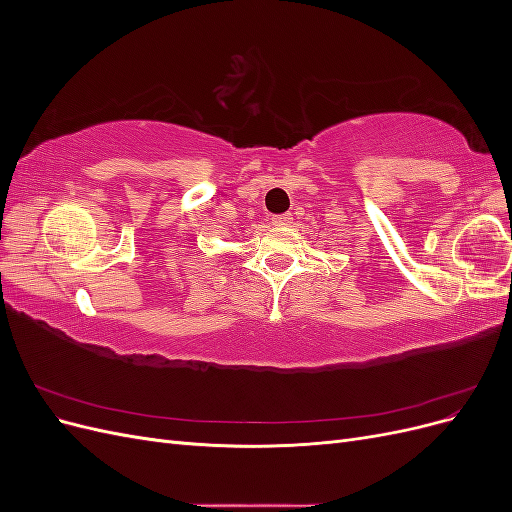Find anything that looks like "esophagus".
<instances>
[{
	"label": "esophagus",
	"instance_id": "esophagus-1",
	"mask_svg": "<svg viewBox=\"0 0 512 512\" xmlns=\"http://www.w3.org/2000/svg\"><path fill=\"white\" fill-rule=\"evenodd\" d=\"M273 226H280V228H284V226H290L292 224V215L290 213H282V215H273Z\"/></svg>",
	"mask_w": 512,
	"mask_h": 512
}]
</instances>
